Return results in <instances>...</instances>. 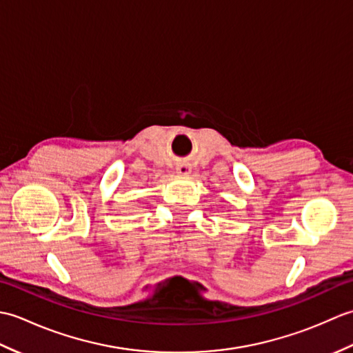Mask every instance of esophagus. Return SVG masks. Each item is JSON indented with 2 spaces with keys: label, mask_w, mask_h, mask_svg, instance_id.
<instances>
[{
  "label": "esophagus",
  "mask_w": 353,
  "mask_h": 353,
  "mask_svg": "<svg viewBox=\"0 0 353 353\" xmlns=\"http://www.w3.org/2000/svg\"><path fill=\"white\" fill-rule=\"evenodd\" d=\"M176 171L181 176H188V174H191V165L188 162H179L176 165Z\"/></svg>",
  "instance_id": "1"
}]
</instances>
